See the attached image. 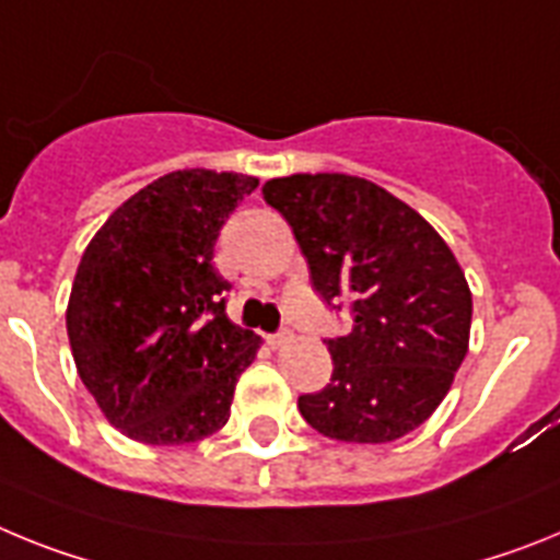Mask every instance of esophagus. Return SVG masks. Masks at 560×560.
<instances>
[{"label": "esophagus", "instance_id": "1", "mask_svg": "<svg viewBox=\"0 0 560 560\" xmlns=\"http://www.w3.org/2000/svg\"><path fill=\"white\" fill-rule=\"evenodd\" d=\"M290 338H293V332H290V329H279V332L267 335V343H270L273 349H279V347H284V343H290Z\"/></svg>", "mask_w": 560, "mask_h": 560}]
</instances>
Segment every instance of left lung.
Masks as SVG:
<instances>
[{"instance_id": "obj_1", "label": "left lung", "mask_w": 560, "mask_h": 560, "mask_svg": "<svg viewBox=\"0 0 560 560\" xmlns=\"http://www.w3.org/2000/svg\"><path fill=\"white\" fill-rule=\"evenodd\" d=\"M265 202L284 217L329 307L352 332L327 338L332 377L299 397L318 434L392 442L448 395L468 354V281L440 233L386 188L349 174L267 179Z\"/></svg>"}]
</instances>
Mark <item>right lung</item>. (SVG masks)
<instances>
[{
  "label": "right lung",
  "instance_id": "obj_1",
  "mask_svg": "<svg viewBox=\"0 0 560 560\" xmlns=\"http://www.w3.org/2000/svg\"><path fill=\"white\" fill-rule=\"evenodd\" d=\"M259 179L165 174L129 197L86 245L67 307L78 374L106 420L145 445L220 431L259 338L225 313L213 267L222 225Z\"/></svg>",
  "mask_w": 560,
  "mask_h": 560
}]
</instances>
